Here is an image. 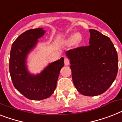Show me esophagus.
I'll list each match as a JSON object with an SVG mask.
<instances>
[{
    "mask_svg": "<svg viewBox=\"0 0 122 122\" xmlns=\"http://www.w3.org/2000/svg\"><path fill=\"white\" fill-rule=\"evenodd\" d=\"M64 64L66 65V66H68L70 64V60L68 59V58H65L64 59Z\"/></svg>",
    "mask_w": 122,
    "mask_h": 122,
    "instance_id": "obj_1",
    "label": "esophagus"
}]
</instances>
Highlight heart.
<instances>
[{
	"mask_svg": "<svg viewBox=\"0 0 122 122\" xmlns=\"http://www.w3.org/2000/svg\"><path fill=\"white\" fill-rule=\"evenodd\" d=\"M83 41V36L81 34L77 33L75 34H72L68 37V39L66 41V43L68 44H79L82 42Z\"/></svg>",
	"mask_w": 122,
	"mask_h": 122,
	"instance_id": "heart-1",
	"label": "heart"
}]
</instances>
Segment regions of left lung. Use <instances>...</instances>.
<instances>
[{
  "mask_svg": "<svg viewBox=\"0 0 122 122\" xmlns=\"http://www.w3.org/2000/svg\"><path fill=\"white\" fill-rule=\"evenodd\" d=\"M90 45L66 51L75 86L85 96L103 93L115 80L118 62L115 47L110 38L90 29Z\"/></svg>",
  "mask_w": 122,
  "mask_h": 122,
  "instance_id": "1",
  "label": "left lung"
}]
</instances>
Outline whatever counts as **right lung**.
Instances as JSON below:
<instances>
[{"instance_id":"right-lung-1","label":"right lung","mask_w":122,"mask_h":122,"mask_svg":"<svg viewBox=\"0 0 122 122\" xmlns=\"http://www.w3.org/2000/svg\"><path fill=\"white\" fill-rule=\"evenodd\" d=\"M44 33L42 28L27 30L13 42L10 50L9 71L13 85L22 95L32 100L47 98L54 93L60 70L64 66V58H61L50 63L40 74L34 75L27 71V54Z\"/></svg>"}]
</instances>
